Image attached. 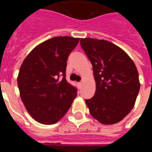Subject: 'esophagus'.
<instances>
[{
    "mask_svg": "<svg viewBox=\"0 0 152 152\" xmlns=\"http://www.w3.org/2000/svg\"><path fill=\"white\" fill-rule=\"evenodd\" d=\"M77 85H78V86H82V82L77 83Z\"/></svg>",
    "mask_w": 152,
    "mask_h": 152,
    "instance_id": "34e87169",
    "label": "esophagus"
}]
</instances>
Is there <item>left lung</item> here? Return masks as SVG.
<instances>
[{"label": "left lung", "instance_id": "8db88e82", "mask_svg": "<svg viewBox=\"0 0 152 152\" xmlns=\"http://www.w3.org/2000/svg\"><path fill=\"white\" fill-rule=\"evenodd\" d=\"M93 66L96 91L86 99L91 115L103 124L119 122L133 108L140 90L137 69L121 48L111 42L80 39Z\"/></svg>", "mask_w": 152, "mask_h": 152}]
</instances>
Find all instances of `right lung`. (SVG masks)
<instances>
[{"mask_svg":"<svg viewBox=\"0 0 152 152\" xmlns=\"http://www.w3.org/2000/svg\"><path fill=\"white\" fill-rule=\"evenodd\" d=\"M79 40L66 36L50 39L37 45L20 66V97L38 122L50 125L58 121L77 96V88L66 80V69L69 55Z\"/></svg>","mask_w":152,"mask_h":152,"instance_id":"obj_1","label":"right lung"}]
</instances>
